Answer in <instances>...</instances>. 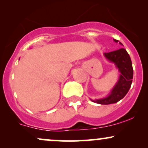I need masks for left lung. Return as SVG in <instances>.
I'll return each mask as SVG.
<instances>
[{"mask_svg": "<svg viewBox=\"0 0 148 148\" xmlns=\"http://www.w3.org/2000/svg\"><path fill=\"white\" fill-rule=\"evenodd\" d=\"M113 40L115 42H119L115 39ZM119 43L123 45L121 42ZM103 55L107 60L115 64L120 73V76L118 82L106 97L95 100L91 99V101L99 104H111L121 100L128 92L133 79V67L130 55L125 49L122 48L114 51L104 53Z\"/></svg>", "mask_w": 148, "mask_h": 148, "instance_id": "left-lung-1", "label": "left lung"}]
</instances>
